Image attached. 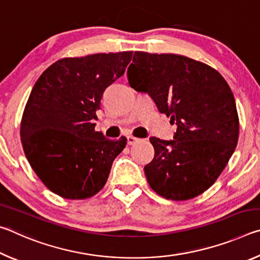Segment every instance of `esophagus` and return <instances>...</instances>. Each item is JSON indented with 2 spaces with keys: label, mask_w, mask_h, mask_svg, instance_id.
Returning a JSON list of instances; mask_svg holds the SVG:
<instances>
[{
  "label": "esophagus",
  "mask_w": 260,
  "mask_h": 260,
  "mask_svg": "<svg viewBox=\"0 0 260 260\" xmlns=\"http://www.w3.org/2000/svg\"><path fill=\"white\" fill-rule=\"evenodd\" d=\"M126 139H127V144H128V146H132V144H134L136 141L139 140V139H136V138H134V136H132V135H128Z\"/></svg>",
  "instance_id": "obj_1"
}]
</instances>
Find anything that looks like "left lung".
Returning a JSON list of instances; mask_svg holds the SVG:
<instances>
[{
  "instance_id": "obj_1",
  "label": "left lung",
  "mask_w": 260,
  "mask_h": 260,
  "mask_svg": "<svg viewBox=\"0 0 260 260\" xmlns=\"http://www.w3.org/2000/svg\"><path fill=\"white\" fill-rule=\"evenodd\" d=\"M127 78L178 126L173 140L149 139L155 148V157L144 166L149 186L173 201L204 192L226 167L239 140L235 99L225 79L186 56L142 51L134 52Z\"/></svg>"
}]
</instances>
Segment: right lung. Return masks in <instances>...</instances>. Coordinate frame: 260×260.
<instances>
[{"mask_svg": "<svg viewBox=\"0 0 260 260\" xmlns=\"http://www.w3.org/2000/svg\"><path fill=\"white\" fill-rule=\"evenodd\" d=\"M133 51L63 58L35 82L20 125L30 167L45 186L64 199L85 200L107 182L126 138L95 132L105 88L125 73Z\"/></svg>", "mask_w": 260, "mask_h": 260, "instance_id": "add662e5", "label": "right lung"}]
</instances>
